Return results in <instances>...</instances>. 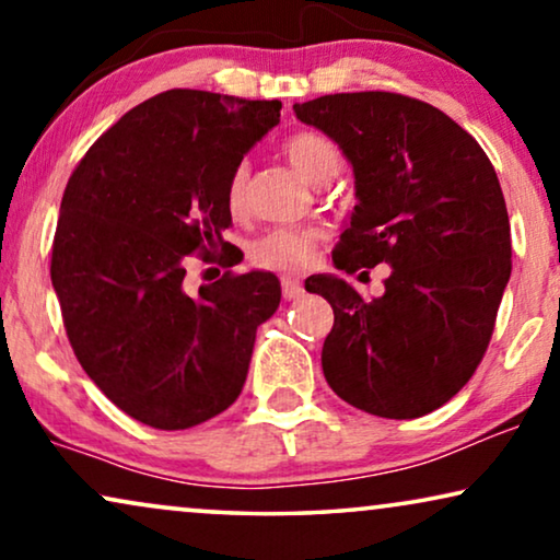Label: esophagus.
<instances>
[{"label": "esophagus", "instance_id": "esophagus-1", "mask_svg": "<svg viewBox=\"0 0 560 560\" xmlns=\"http://www.w3.org/2000/svg\"><path fill=\"white\" fill-rule=\"evenodd\" d=\"M280 285H282V298H285V301H295V298L303 295V282L298 278L285 275V278L280 280Z\"/></svg>", "mask_w": 560, "mask_h": 560}]
</instances>
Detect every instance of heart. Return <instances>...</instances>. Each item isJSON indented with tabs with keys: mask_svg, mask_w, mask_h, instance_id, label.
<instances>
[{
	"mask_svg": "<svg viewBox=\"0 0 560 560\" xmlns=\"http://www.w3.org/2000/svg\"><path fill=\"white\" fill-rule=\"evenodd\" d=\"M282 152H285L290 165L313 186L328 183L341 167V152L336 142L331 137L313 132V129H301V132L290 135L282 142ZM247 178L249 167L240 163L226 180L224 201L234 217H240L247 209ZM318 240L320 232L313 226H275L252 244L249 259L265 270L301 272L311 265Z\"/></svg>",
	"mask_w": 560,
	"mask_h": 560,
	"instance_id": "heart-1",
	"label": "heart"
}]
</instances>
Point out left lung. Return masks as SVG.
Returning <instances> with one entry per match:
<instances>
[{"label": "left lung", "instance_id": "8db88e82", "mask_svg": "<svg viewBox=\"0 0 560 560\" xmlns=\"http://www.w3.org/2000/svg\"><path fill=\"white\" fill-rule=\"evenodd\" d=\"M293 109L354 167L359 203L334 265H389L385 295L372 301L334 275L305 280L334 308L320 351L326 382L372 416L433 412L477 372L512 272L494 167L466 129L420 98L359 91Z\"/></svg>", "mask_w": 560, "mask_h": 560}]
</instances>
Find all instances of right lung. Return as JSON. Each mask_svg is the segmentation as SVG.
<instances>
[{
	"instance_id": "obj_1",
	"label": "right lung",
	"mask_w": 560,
	"mask_h": 560,
	"mask_svg": "<svg viewBox=\"0 0 560 560\" xmlns=\"http://www.w3.org/2000/svg\"><path fill=\"white\" fill-rule=\"evenodd\" d=\"M280 102L171 89L129 109L68 178L50 257L83 372L129 418L183 431L224 412L247 380L257 326L278 311L272 272L226 270L183 290L190 255L234 267L226 180Z\"/></svg>"
}]
</instances>
